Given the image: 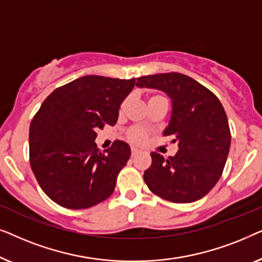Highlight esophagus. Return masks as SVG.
Segmentation results:
<instances>
[{
    "instance_id": "esophagus-1",
    "label": "esophagus",
    "mask_w": 262,
    "mask_h": 262,
    "mask_svg": "<svg viewBox=\"0 0 262 262\" xmlns=\"http://www.w3.org/2000/svg\"><path fill=\"white\" fill-rule=\"evenodd\" d=\"M138 154V149L135 148V146H132L131 148V156H136Z\"/></svg>"
}]
</instances>
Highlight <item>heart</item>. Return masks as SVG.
Here are the masks:
<instances>
[{
    "label": "heart",
    "mask_w": 262,
    "mask_h": 262,
    "mask_svg": "<svg viewBox=\"0 0 262 262\" xmlns=\"http://www.w3.org/2000/svg\"><path fill=\"white\" fill-rule=\"evenodd\" d=\"M157 98H161V95H159V94L150 95L149 99H148V102L151 101V100H154V99H157ZM124 107H125V101H123V102L120 103L119 113L123 112ZM146 136H148V135H146V131L143 130V128H141V127H132L131 130L128 131V134H127L128 139H130L132 143H136V144H141V143L145 142Z\"/></svg>",
    "instance_id": "1"
}]
</instances>
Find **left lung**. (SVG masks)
I'll return each mask as SVG.
<instances>
[{"mask_svg":"<svg viewBox=\"0 0 262 262\" xmlns=\"http://www.w3.org/2000/svg\"><path fill=\"white\" fill-rule=\"evenodd\" d=\"M138 87L161 89L171 98L173 113L164 137L179 150L164 159L151 152L144 171L150 191L171 203H193L205 196L220 180L230 149L231 134L224 107L210 89L179 73L137 78Z\"/></svg>","mask_w":262,"mask_h":262,"instance_id":"left-lung-1","label":"left lung"}]
</instances>
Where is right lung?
I'll use <instances>...</instances> for the list:
<instances>
[{
	"label": "right lung",
	"instance_id": "obj_1",
	"mask_svg": "<svg viewBox=\"0 0 262 262\" xmlns=\"http://www.w3.org/2000/svg\"><path fill=\"white\" fill-rule=\"evenodd\" d=\"M136 78L88 75L55 89L30 126V163L45 194L67 209H88L112 194L130 159L125 142L96 149V131L116 125Z\"/></svg>",
	"mask_w": 262,
	"mask_h": 262
}]
</instances>
